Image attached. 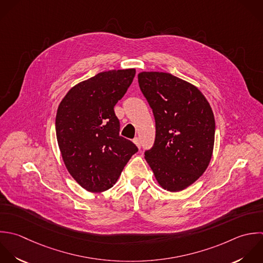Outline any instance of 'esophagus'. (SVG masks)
<instances>
[{
	"label": "esophagus",
	"instance_id": "34e87169",
	"mask_svg": "<svg viewBox=\"0 0 263 263\" xmlns=\"http://www.w3.org/2000/svg\"><path fill=\"white\" fill-rule=\"evenodd\" d=\"M133 142H134V144H135L138 148H140V146H141V142H140V139H139L138 137H135V138L133 139Z\"/></svg>",
	"mask_w": 263,
	"mask_h": 263
}]
</instances>
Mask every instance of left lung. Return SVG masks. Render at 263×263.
I'll return each mask as SVG.
<instances>
[{
    "label": "left lung",
    "instance_id": "1",
    "mask_svg": "<svg viewBox=\"0 0 263 263\" xmlns=\"http://www.w3.org/2000/svg\"><path fill=\"white\" fill-rule=\"evenodd\" d=\"M138 83L156 121L155 144L144 159L162 189L183 191L203 175L211 161L212 108L198 87L169 72L141 71Z\"/></svg>",
    "mask_w": 263,
    "mask_h": 263
}]
</instances>
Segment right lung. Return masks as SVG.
Listing matches in <instances>:
<instances>
[{
	"label": "right lung",
	"instance_id": "1",
	"mask_svg": "<svg viewBox=\"0 0 263 263\" xmlns=\"http://www.w3.org/2000/svg\"><path fill=\"white\" fill-rule=\"evenodd\" d=\"M135 72V68L101 71L70 88L58 105L55 130L63 163L90 193L112 187L138 151L119 135L120 122L114 110Z\"/></svg>",
	"mask_w": 263,
	"mask_h": 263
}]
</instances>
